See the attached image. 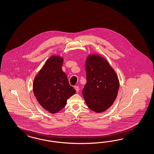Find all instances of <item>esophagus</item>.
<instances>
[{"instance_id": "1", "label": "esophagus", "mask_w": 154, "mask_h": 154, "mask_svg": "<svg viewBox=\"0 0 154 154\" xmlns=\"http://www.w3.org/2000/svg\"><path fill=\"white\" fill-rule=\"evenodd\" d=\"M74 88H75V91H76L77 92H78L79 91V87L78 86H75Z\"/></svg>"}]
</instances>
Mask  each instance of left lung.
<instances>
[{"label": "left lung", "mask_w": 154, "mask_h": 154, "mask_svg": "<svg viewBox=\"0 0 154 154\" xmlns=\"http://www.w3.org/2000/svg\"><path fill=\"white\" fill-rule=\"evenodd\" d=\"M85 69L87 82L82 90L88 107L96 112L109 108L118 95L119 82L116 72L103 57H88Z\"/></svg>", "instance_id": "8db88e82"}]
</instances>
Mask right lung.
Returning <instances> with one entry per match:
<instances>
[{
    "mask_svg": "<svg viewBox=\"0 0 154 154\" xmlns=\"http://www.w3.org/2000/svg\"><path fill=\"white\" fill-rule=\"evenodd\" d=\"M63 62L59 56L51 57L33 81V93L38 103L53 114L64 108L67 99L76 92L62 69Z\"/></svg>",
    "mask_w": 154,
    "mask_h": 154,
    "instance_id": "1",
    "label": "right lung"
}]
</instances>
